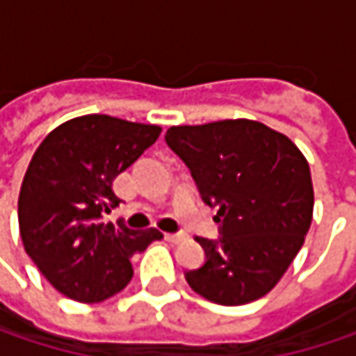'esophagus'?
Segmentation results:
<instances>
[{"label": "esophagus", "instance_id": "1", "mask_svg": "<svg viewBox=\"0 0 356 356\" xmlns=\"http://www.w3.org/2000/svg\"><path fill=\"white\" fill-rule=\"evenodd\" d=\"M165 239L171 241V243H181V241H185V235L183 233H167Z\"/></svg>", "mask_w": 356, "mask_h": 356}]
</instances>
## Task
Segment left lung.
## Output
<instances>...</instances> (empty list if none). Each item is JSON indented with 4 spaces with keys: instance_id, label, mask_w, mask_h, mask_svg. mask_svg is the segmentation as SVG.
I'll use <instances>...</instances> for the list:
<instances>
[{
    "instance_id": "left-lung-1",
    "label": "left lung",
    "mask_w": 356,
    "mask_h": 356,
    "mask_svg": "<svg viewBox=\"0 0 356 356\" xmlns=\"http://www.w3.org/2000/svg\"><path fill=\"white\" fill-rule=\"evenodd\" d=\"M187 165L202 200L216 206L220 237H197L206 261L187 284L218 305L270 293L303 248L314 216L312 173L280 131L251 119L175 125L165 136Z\"/></svg>"
}]
</instances>
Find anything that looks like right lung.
Segmentation results:
<instances>
[{
  "label": "right lung",
  "instance_id": "add662e5",
  "mask_svg": "<svg viewBox=\"0 0 356 356\" xmlns=\"http://www.w3.org/2000/svg\"><path fill=\"white\" fill-rule=\"evenodd\" d=\"M161 136L159 125L84 115L55 127L36 148L18 197L20 237L40 274L65 297L99 303L134 276L129 257L163 239L103 216L119 197L113 179Z\"/></svg>",
  "mask_w": 356,
  "mask_h": 356
}]
</instances>
